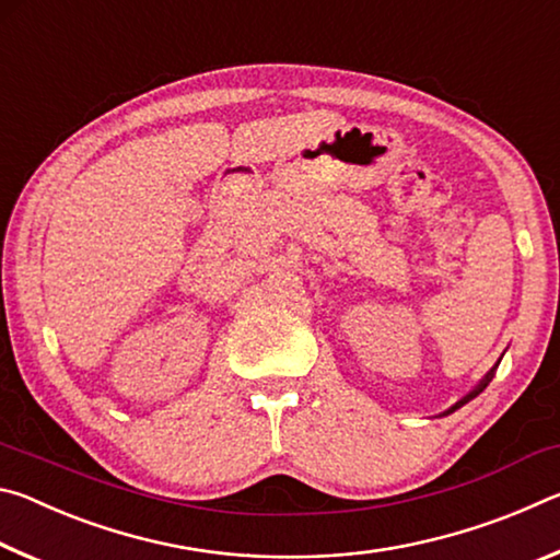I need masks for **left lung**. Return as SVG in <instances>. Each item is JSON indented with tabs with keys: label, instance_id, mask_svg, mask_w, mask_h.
<instances>
[{
	"label": "left lung",
	"instance_id": "left-lung-1",
	"mask_svg": "<svg viewBox=\"0 0 560 560\" xmlns=\"http://www.w3.org/2000/svg\"><path fill=\"white\" fill-rule=\"evenodd\" d=\"M491 377H494V368H491V371L487 373V377H485V381H481V383H479L477 387H474V390H471V393H469L467 397H462V400H459L457 405H452V407H450V410H447V412H444V415H450V412H454V410H459V407H462V405H467V402L471 400V397H477V395H479L481 390H485V387H487V385L491 383Z\"/></svg>",
	"mask_w": 560,
	"mask_h": 560
}]
</instances>
